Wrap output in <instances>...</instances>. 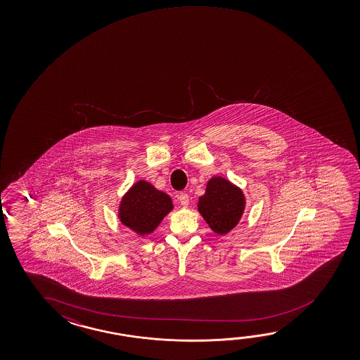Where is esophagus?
Masks as SVG:
<instances>
[{
	"instance_id": "1",
	"label": "esophagus",
	"mask_w": 360,
	"mask_h": 360,
	"mask_svg": "<svg viewBox=\"0 0 360 360\" xmlns=\"http://www.w3.org/2000/svg\"><path fill=\"white\" fill-rule=\"evenodd\" d=\"M178 200L183 207H187L189 205V195L187 193H181L178 195Z\"/></svg>"
}]
</instances>
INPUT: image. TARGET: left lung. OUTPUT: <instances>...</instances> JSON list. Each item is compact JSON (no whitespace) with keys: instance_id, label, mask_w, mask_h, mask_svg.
I'll list each match as a JSON object with an SVG mask.
<instances>
[{"instance_id":"8db88e82","label":"left lung","mask_w":360,"mask_h":360,"mask_svg":"<svg viewBox=\"0 0 360 360\" xmlns=\"http://www.w3.org/2000/svg\"><path fill=\"white\" fill-rule=\"evenodd\" d=\"M198 212L210 229L224 236L236 227L246 207V197L236 184L221 177L208 179L205 195L198 198Z\"/></svg>"}]
</instances>
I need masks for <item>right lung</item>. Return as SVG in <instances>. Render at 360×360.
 <instances>
[{
  "label": "right lung",
  "instance_id": "add662e5",
  "mask_svg": "<svg viewBox=\"0 0 360 360\" xmlns=\"http://www.w3.org/2000/svg\"><path fill=\"white\" fill-rule=\"evenodd\" d=\"M172 210L169 195L152 183L139 179L119 202L118 218L123 226L144 237L152 233Z\"/></svg>",
  "mask_w": 360,
  "mask_h": 360
}]
</instances>
